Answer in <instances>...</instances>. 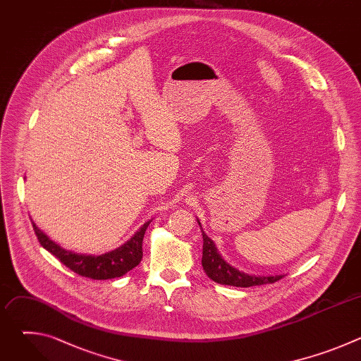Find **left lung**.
Wrapping results in <instances>:
<instances>
[{"mask_svg":"<svg viewBox=\"0 0 361 361\" xmlns=\"http://www.w3.org/2000/svg\"><path fill=\"white\" fill-rule=\"evenodd\" d=\"M202 269L207 273V276L219 283L226 286H234V287H252V286H262V284H271L283 279V276H248L245 273H241L227 264L223 257L217 252V248L212 238L202 231Z\"/></svg>","mask_w":361,"mask_h":361,"instance_id":"1","label":"left lung"}]
</instances>
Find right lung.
Listing matches in <instances>:
<instances>
[{
	"label": "right lung",
	"instance_id": "add662e5",
	"mask_svg": "<svg viewBox=\"0 0 361 361\" xmlns=\"http://www.w3.org/2000/svg\"><path fill=\"white\" fill-rule=\"evenodd\" d=\"M148 224L149 221L145 223L124 245L97 257L67 251L54 241H51L34 223L32 228L39 244L54 257H57L71 271L92 280H109L121 277L140 264L142 259V238Z\"/></svg>",
	"mask_w": 361,
	"mask_h": 361
}]
</instances>
